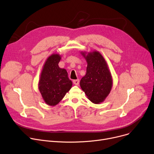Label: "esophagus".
<instances>
[{
    "instance_id": "34e87169",
    "label": "esophagus",
    "mask_w": 154,
    "mask_h": 154,
    "mask_svg": "<svg viewBox=\"0 0 154 154\" xmlns=\"http://www.w3.org/2000/svg\"><path fill=\"white\" fill-rule=\"evenodd\" d=\"M73 83L75 85H78L79 83V80L78 79H75L73 81Z\"/></svg>"
}]
</instances>
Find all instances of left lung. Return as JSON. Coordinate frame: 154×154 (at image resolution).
<instances>
[{
  "mask_svg": "<svg viewBox=\"0 0 154 154\" xmlns=\"http://www.w3.org/2000/svg\"><path fill=\"white\" fill-rule=\"evenodd\" d=\"M81 52L85 58L88 66L86 74L81 78L80 86L88 98L94 104H99L109 94L112 79L107 65L101 54L96 51Z\"/></svg>",
  "mask_w": 154,
  "mask_h": 154,
  "instance_id": "1",
  "label": "left lung"
}]
</instances>
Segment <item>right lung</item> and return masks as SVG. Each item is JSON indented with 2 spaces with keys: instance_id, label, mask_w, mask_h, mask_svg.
<instances>
[{
  "instance_id": "right-lung-1",
  "label": "right lung",
  "mask_w": 154,
  "mask_h": 154,
  "mask_svg": "<svg viewBox=\"0 0 154 154\" xmlns=\"http://www.w3.org/2000/svg\"><path fill=\"white\" fill-rule=\"evenodd\" d=\"M60 60L58 54L49 57L45 63L39 80L40 92L44 101L49 106L58 104L73 85L66 70L59 67Z\"/></svg>"
}]
</instances>
